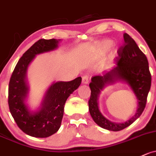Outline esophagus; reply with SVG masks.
<instances>
[{
	"label": "esophagus",
	"instance_id": "esophagus-1",
	"mask_svg": "<svg viewBox=\"0 0 156 156\" xmlns=\"http://www.w3.org/2000/svg\"><path fill=\"white\" fill-rule=\"evenodd\" d=\"M82 82H83V84H88L89 83V79H88V76L87 75H85V76H83V80H82Z\"/></svg>",
	"mask_w": 156,
	"mask_h": 156
}]
</instances>
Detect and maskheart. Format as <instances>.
<instances>
[{
	"label": "heart",
	"mask_w": 156,
	"mask_h": 156,
	"mask_svg": "<svg viewBox=\"0 0 156 156\" xmlns=\"http://www.w3.org/2000/svg\"><path fill=\"white\" fill-rule=\"evenodd\" d=\"M111 44H112V43L110 41H103V42L100 44V49H101L102 51H105L107 49H108V48H109V47L111 46Z\"/></svg>",
	"instance_id": "heart-1"
}]
</instances>
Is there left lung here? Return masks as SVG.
I'll list each match as a JSON object with an SVG mask.
<instances>
[{"label":"left lung","mask_w":156,"mask_h":156,"mask_svg":"<svg viewBox=\"0 0 156 156\" xmlns=\"http://www.w3.org/2000/svg\"><path fill=\"white\" fill-rule=\"evenodd\" d=\"M124 42L118 50L117 66L102 76H94L89 83L91 97L88 100V108L94 121L98 126L110 131L118 132L130 126L138 119L144 110L147 96L151 87V73L149 69L147 56L127 33L123 34ZM126 81L131 87L139 102V108L136 115L125 123L116 124L105 119L99 112L97 100L98 94L106 84L116 81Z\"/></svg>","instance_id":"left-lung-1"}]
</instances>
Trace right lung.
I'll use <instances>...</instances> for the list:
<instances>
[{
  "label": "right lung",
  "mask_w": 156,
  "mask_h": 156,
  "mask_svg": "<svg viewBox=\"0 0 156 156\" xmlns=\"http://www.w3.org/2000/svg\"><path fill=\"white\" fill-rule=\"evenodd\" d=\"M59 40L39 39L23 54L11 75L8 104L16 124L27 135L47 138L56 133L61 126L67 99L81 84L80 76L69 82H57L48 88L39 111L31 112L25 104L28 92L26 84L27 66L36 54L56 49Z\"/></svg>",
  "instance_id": "obj_1"
}]
</instances>
